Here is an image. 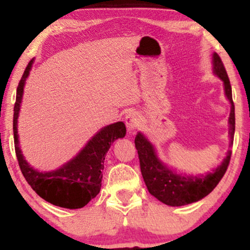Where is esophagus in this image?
I'll list each match as a JSON object with an SVG mask.
<instances>
[{
  "label": "esophagus",
  "instance_id": "obj_1",
  "mask_svg": "<svg viewBox=\"0 0 250 250\" xmlns=\"http://www.w3.org/2000/svg\"><path fill=\"white\" fill-rule=\"evenodd\" d=\"M125 125H127V128L129 131L131 130H135L137 127L140 125V116L137 115L136 113H134V111H131V113H129L125 115Z\"/></svg>",
  "mask_w": 250,
  "mask_h": 250
}]
</instances>
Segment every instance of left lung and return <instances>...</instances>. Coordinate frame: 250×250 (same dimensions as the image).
<instances>
[{
	"instance_id": "8db88e82",
	"label": "left lung",
	"mask_w": 250,
	"mask_h": 250,
	"mask_svg": "<svg viewBox=\"0 0 250 250\" xmlns=\"http://www.w3.org/2000/svg\"><path fill=\"white\" fill-rule=\"evenodd\" d=\"M213 63L214 73L223 81L226 96L228 97L231 104L230 116H229V135H230L231 146L235 133V105L231 96L230 81L222 60L216 53L213 55ZM135 147L139 154L142 177L149 193L165 205L173 206V207L196 202L211 193L226 174L231 156V151L228 150L226 159L213 173L197 175V176H186L182 174H176L163 166L162 162L156 157L153 146L146 140V137H143V135H136Z\"/></svg>"
}]
</instances>
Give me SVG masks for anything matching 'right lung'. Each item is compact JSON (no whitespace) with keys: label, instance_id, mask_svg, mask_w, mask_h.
<instances>
[{"label":"right lung","instance_id":"obj_1","mask_svg":"<svg viewBox=\"0 0 250 250\" xmlns=\"http://www.w3.org/2000/svg\"><path fill=\"white\" fill-rule=\"evenodd\" d=\"M33 60L28 63L23 75L20 80L14 105V145L20 169L25 181L43 200L57 207L79 209L84 207L91 199L100 193L104 157L111 143L120 137H125V125L123 122L109 125L97 133L87 143L75 159L63 167L50 173H40L28 165L21 154L17 136V117L25 79L29 75Z\"/></svg>","mask_w":250,"mask_h":250}]
</instances>
